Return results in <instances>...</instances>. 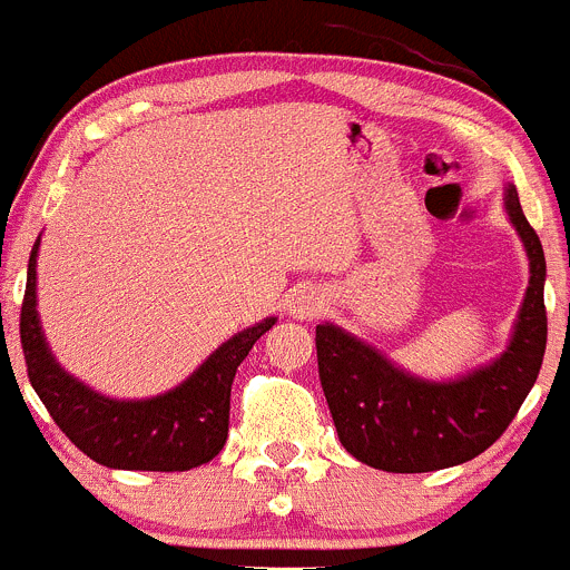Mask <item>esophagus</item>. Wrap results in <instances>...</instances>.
<instances>
[{
    "label": "esophagus",
    "instance_id": "esophagus-1",
    "mask_svg": "<svg viewBox=\"0 0 570 570\" xmlns=\"http://www.w3.org/2000/svg\"><path fill=\"white\" fill-rule=\"evenodd\" d=\"M327 307V296L316 288H299L291 296V316L299 318V322H313L316 316H322V311Z\"/></svg>",
    "mask_w": 570,
    "mask_h": 570
}]
</instances>
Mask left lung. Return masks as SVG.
Instances as JSON below:
<instances>
[{"label":"left lung","mask_w":570,"mask_h":570,"mask_svg":"<svg viewBox=\"0 0 570 570\" xmlns=\"http://www.w3.org/2000/svg\"><path fill=\"white\" fill-rule=\"evenodd\" d=\"M503 209L529 257V288L507 350L453 381H428L403 370L333 322L316 327L318 377L341 444L386 473H431L484 453L532 392L546 352V254L520 209L514 184Z\"/></svg>","instance_id":"obj_1"}]
</instances>
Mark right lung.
<instances>
[{"label":"right lung","mask_w":570,"mask_h":570,"mask_svg":"<svg viewBox=\"0 0 570 570\" xmlns=\"http://www.w3.org/2000/svg\"><path fill=\"white\" fill-rule=\"evenodd\" d=\"M38 243L27 265L19 330L27 375L56 425L86 456L111 470L181 473L218 456L229 433V397L237 366L276 318L268 316L232 335L170 392L145 400L106 397L69 375L47 344L36 307Z\"/></svg>","instance_id":"1"}]
</instances>
